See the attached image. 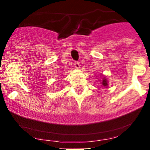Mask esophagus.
I'll return each instance as SVG.
<instances>
[{"mask_svg": "<svg viewBox=\"0 0 150 150\" xmlns=\"http://www.w3.org/2000/svg\"><path fill=\"white\" fill-rule=\"evenodd\" d=\"M74 65H75V68H76V69H79V68H80V64H79V62H75Z\"/></svg>", "mask_w": 150, "mask_h": 150, "instance_id": "obj_1", "label": "esophagus"}]
</instances>
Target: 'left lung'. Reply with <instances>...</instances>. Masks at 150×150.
<instances>
[{
    "label": "left lung",
    "instance_id": "obj_1",
    "mask_svg": "<svg viewBox=\"0 0 150 150\" xmlns=\"http://www.w3.org/2000/svg\"><path fill=\"white\" fill-rule=\"evenodd\" d=\"M101 78H102V79H101V80H99V81H100L101 86L107 88V87L108 86V81H107V79H106V77H105L104 75H101Z\"/></svg>",
    "mask_w": 150,
    "mask_h": 150
}]
</instances>
